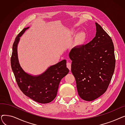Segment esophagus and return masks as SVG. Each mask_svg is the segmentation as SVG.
<instances>
[{
  "instance_id": "obj_1",
  "label": "esophagus",
  "mask_w": 125,
  "mask_h": 125,
  "mask_svg": "<svg viewBox=\"0 0 125 125\" xmlns=\"http://www.w3.org/2000/svg\"><path fill=\"white\" fill-rule=\"evenodd\" d=\"M66 66H67V67L69 69V70H71V64L70 62H67L66 63Z\"/></svg>"
}]
</instances>
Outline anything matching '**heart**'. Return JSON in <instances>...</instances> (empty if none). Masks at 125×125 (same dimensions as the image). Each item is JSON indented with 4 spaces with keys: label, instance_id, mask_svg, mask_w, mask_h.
<instances>
[{
    "label": "heart",
    "instance_id": "1",
    "mask_svg": "<svg viewBox=\"0 0 125 125\" xmlns=\"http://www.w3.org/2000/svg\"><path fill=\"white\" fill-rule=\"evenodd\" d=\"M85 40H86V35L84 33H81L78 36V41L79 42L83 44L84 43Z\"/></svg>",
    "mask_w": 125,
    "mask_h": 125
}]
</instances>
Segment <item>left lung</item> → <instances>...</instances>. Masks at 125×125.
Returning a JSON list of instances; mask_svg holds the SVG:
<instances>
[{"mask_svg": "<svg viewBox=\"0 0 125 125\" xmlns=\"http://www.w3.org/2000/svg\"><path fill=\"white\" fill-rule=\"evenodd\" d=\"M95 24L96 33L92 41L74 47L69 54L78 95L88 101L105 92L115 65L112 39L100 25Z\"/></svg>", "mask_w": 125, "mask_h": 125, "instance_id": "8db88e82", "label": "left lung"}]
</instances>
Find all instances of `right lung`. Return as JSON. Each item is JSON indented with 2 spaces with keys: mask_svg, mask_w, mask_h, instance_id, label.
Instances as JSON below:
<instances>
[{
  "mask_svg": "<svg viewBox=\"0 0 125 125\" xmlns=\"http://www.w3.org/2000/svg\"><path fill=\"white\" fill-rule=\"evenodd\" d=\"M29 28H25L20 32L13 43L11 69L19 88L26 96L38 103H50L56 97L59 83L68 73L69 69L66 67V60H63L51 66L41 75L33 76L25 73L19 64L17 46L20 37Z\"/></svg>",
  "mask_w": 125,
  "mask_h": 125,
  "instance_id": "obj_1",
  "label": "right lung"
}]
</instances>
